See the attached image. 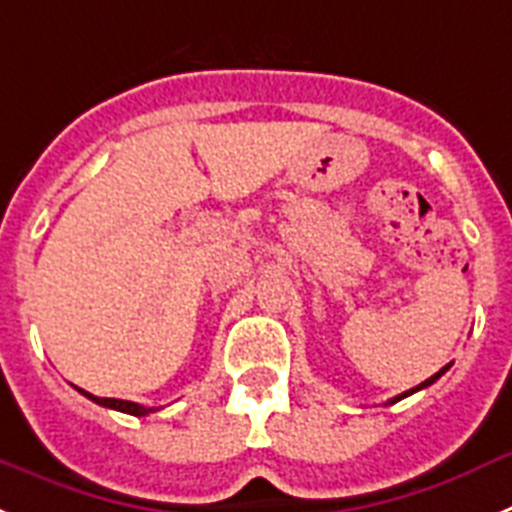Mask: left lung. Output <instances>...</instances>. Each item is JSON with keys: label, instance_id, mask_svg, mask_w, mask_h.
Returning <instances> with one entry per match:
<instances>
[{"label": "left lung", "instance_id": "left-lung-1", "mask_svg": "<svg viewBox=\"0 0 512 512\" xmlns=\"http://www.w3.org/2000/svg\"><path fill=\"white\" fill-rule=\"evenodd\" d=\"M448 368H451V363H448V366H443V368H441V371L435 373V376H430V379H425V381H422V384H420V386H415V389H410V391H404V394H399V397L389 399V404L399 402V399H404V397H410V394H415V391H420V389H425V386H430V384H433V381H438V379H441V376H443V373H446V371H448Z\"/></svg>", "mask_w": 512, "mask_h": 512}]
</instances>
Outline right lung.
<instances>
[{
    "instance_id": "right-lung-1",
    "label": "right lung",
    "mask_w": 512,
    "mask_h": 512,
    "mask_svg": "<svg viewBox=\"0 0 512 512\" xmlns=\"http://www.w3.org/2000/svg\"><path fill=\"white\" fill-rule=\"evenodd\" d=\"M87 399H92L95 404H102V407H110V410H121V412H128V415H136V417H144L149 415V412H154L151 407H141V404L136 402H126V399H108V397H95V394H90V391L79 389Z\"/></svg>"
}]
</instances>
